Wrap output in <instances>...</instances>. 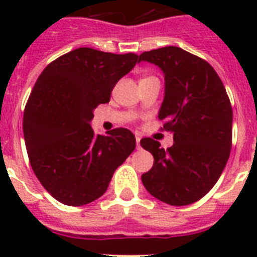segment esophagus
Masks as SVG:
<instances>
[{"instance_id":"34e87169","label":"esophagus","mask_w":257,"mask_h":257,"mask_svg":"<svg viewBox=\"0 0 257 257\" xmlns=\"http://www.w3.org/2000/svg\"><path fill=\"white\" fill-rule=\"evenodd\" d=\"M136 148L140 149V136L136 135Z\"/></svg>"}]
</instances>
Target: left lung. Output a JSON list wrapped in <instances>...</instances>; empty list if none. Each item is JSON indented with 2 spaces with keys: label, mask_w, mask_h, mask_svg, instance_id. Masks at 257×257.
<instances>
[{
  "label": "left lung",
  "mask_w": 257,
  "mask_h": 257,
  "mask_svg": "<svg viewBox=\"0 0 257 257\" xmlns=\"http://www.w3.org/2000/svg\"><path fill=\"white\" fill-rule=\"evenodd\" d=\"M140 60L165 74L161 130L174 134L165 151L152 138L140 140L153 154V167L142 175L145 189L171 206L194 203L219 180L231 149L233 110L216 70L205 59L175 46L143 52Z\"/></svg>",
  "instance_id": "8db88e82"
}]
</instances>
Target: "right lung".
<instances>
[{
    "label": "right lung",
    "instance_id": "obj_1",
    "mask_svg": "<svg viewBox=\"0 0 257 257\" xmlns=\"http://www.w3.org/2000/svg\"><path fill=\"white\" fill-rule=\"evenodd\" d=\"M136 63L134 52L79 47L51 61L38 77L24 109L23 133L33 172L61 203L83 206L103 196L113 172L135 149L130 130L95 135L90 121Z\"/></svg>",
    "mask_w": 257,
    "mask_h": 257
}]
</instances>
